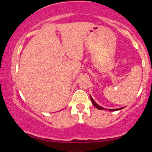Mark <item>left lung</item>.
I'll return each instance as SVG.
<instances>
[{"label": "left lung", "mask_w": 152, "mask_h": 152, "mask_svg": "<svg viewBox=\"0 0 152 152\" xmlns=\"http://www.w3.org/2000/svg\"><path fill=\"white\" fill-rule=\"evenodd\" d=\"M90 99H91V100L92 104H94V106H95L96 108H97V109H99V110H106V109H104V108H103L102 106H99V104H97L95 102H94V100L93 99V98H92L91 96V95H90ZM124 107H121V108H118V109H109V111H118V110H121V109H124Z\"/></svg>", "instance_id": "8db88e82"}]
</instances>
